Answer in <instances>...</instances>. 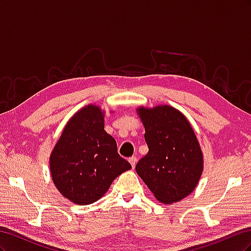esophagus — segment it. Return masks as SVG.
<instances>
[{
    "instance_id": "obj_1",
    "label": "esophagus",
    "mask_w": 251,
    "mask_h": 251,
    "mask_svg": "<svg viewBox=\"0 0 251 251\" xmlns=\"http://www.w3.org/2000/svg\"><path fill=\"white\" fill-rule=\"evenodd\" d=\"M128 162L131 163L132 168L134 169V168H135V165H136V162H137V158H136L135 156H133V157H131L130 159H128Z\"/></svg>"
}]
</instances>
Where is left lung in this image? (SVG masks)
Listing matches in <instances>:
<instances>
[{
	"mask_svg": "<svg viewBox=\"0 0 251 251\" xmlns=\"http://www.w3.org/2000/svg\"><path fill=\"white\" fill-rule=\"evenodd\" d=\"M149 153L136 164L155 198L173 204L191 195L203 172V153L187 118L172 105L136 109Z\"/></svg>",
	"mask_w": 251,
	"mask_h": 251,
	"instance_id": "obj_1",
	"label": "left lung"
}]
</instances>
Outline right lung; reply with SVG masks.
I'll list each match as a JSON object with an SVG mask.
<instances>
[{"instance_id": "add662e5", "label": "right lung", "mask_w": 251, "mask_h": 251, "mask_svg": "<svg viewBox=\"0 0 251 251\" xmlns=\"http://www.w3.org/2000/svg\"><path fill=\"white\" fill-rule=\"evenodd\" d=\"M49 161L58 192L77 205L100 200L116 177L132 169L104 131V112L96 104L85 105L69 119Z\"/></svg>"}]
</instances>
